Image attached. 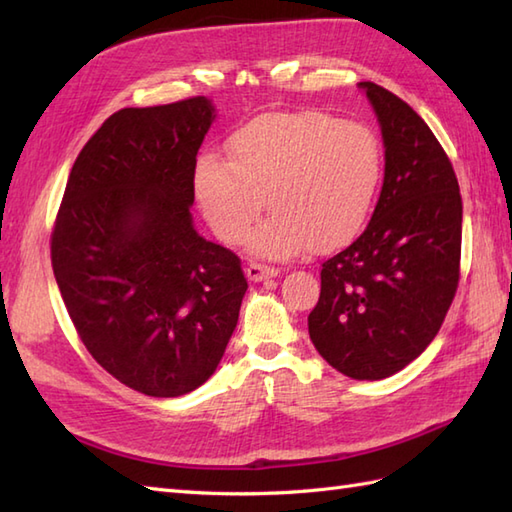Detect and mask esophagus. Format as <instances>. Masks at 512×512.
<instances>
[{
	"label": "esophagus",
	"instance_id": "obj_1",
	"mask_svg": "<svg viewBox=\"0 0 512 512\" xmlns=\"http://www.w3.org/2000/svg\"><path fill=\"white\" fill-rule=\"evenodd\" d=\"M279 275V268L275 266H266V264H259V262H253L246 266V277L250 281H264V279H270V277H277Z\"/></svg>",
	"mask_w": 512,
	"mask_h": 512
}]
</instances>
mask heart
I'll return each mask as SVG.
<instances>
[{"mask_svg":"<svg viewBox=\"0 0 512 512\" xmlns=\"http://www.w3.org/2000/svg\"><path fill=\"white\" fill-rule=\"evenodd\" d=\"M231 162L204 154L195 193L217 237L237 244L268 202L275 213L248 237L253 253L286 259L330 250L361 231L383 176L378 136L319 110L264 114L228 138Z\"/></svg>","mask_w":512,"mask_h":512,"instance_id":"heart-1","label":"heart"}]
</instances>
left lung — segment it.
I'll use <instances>...</instances> for the list:
<instances>
[{"instance_id":"obj_1","label":"left lung","mask_w":512,"mask_h":512,"mask_svg":"<svg viewBox=\"0 0 512 512\" xmlns=\"http://www.w3.org/2000/svg\"><path fill=\"white\" fill-rule=\"evenodd\" d=\"M385 143V180L365 231L321 264L308 317L341 374L380 380L436 339L460 281L462 195L447 151L396 94L363 81Z\"/></svg>"}]
</instances>
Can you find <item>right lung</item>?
I'll use <instances>...</instances> for the list:
<instances>
[{
  "instance_id": "right-lung-1",
  "label": "right lung",
  "mask_w": 512,
  "mask_h": 512,
  "mask_svg": "<svg viewBox=\"0 0 512 512\" xmlns=\"http://www.w3.org/2000/svg\"><path fill=\"white\" fill-rule=\"evenodd\" d=\"M213 118L204 96L112 114L74 160L52 228L54 279L83 345L145 396L211 378L248 288L239 257L191 220Z\"/></svg>"
}]
</instances>
